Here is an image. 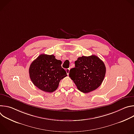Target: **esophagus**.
Returning a JSON list of instances; mask_svg holds the SVG:
<instances>
[{
	"label": "esophagus",
	"instance_id": "esophagus-1",
	"mask_svg": "<svg viewBox=\"0 0 134 134\" xmlns=\"http://www.w3.org/2000/svg\"><path fill=\"white\" fill-rule=\"evenodd\" d=\"M66 72H67V75H69V70H70V69L68 68V69H66Z\"/></svg>",
	"mask_w": 134,
	"mask_h": 134
}]
</instances>
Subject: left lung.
I'll return each instance as SVG.
<instances>
[{"mask_svg": "<svg viewBox=\"0 0 134 134\" xmlns=\"http://www.w3.org/2000/svg\"><path fill=\"white\" fill-rule=\"evenodd\" d=\"M75 67L69 71V76L79 90L84 93L98 88L105 75L104 63L95 55L82 56L75 62Z\"/></svg>", "mask_w": 134, "mask_h": 134, "instance_id": "8db88e82", "label": "left lung"}]
</instances>
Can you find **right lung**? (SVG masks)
<instances>
[{
  "mask_svg": "<svg viewBox=\"0 0 134 134\" xmlns=\"http://www.w3.org/2000/svg\"><path fill=\"white\" fill-rule=\"evenodd\" d=\"M62 63L53 54H40L29 68L30 77L33 84L45 92L52 93L56 90L60 80L67 76Z\"/></svg>",
  "mask_w": 134,
  "mask_h": 134,
  "instance_id": "obj_1",
  "label": "right lung"
}]
</instances>
